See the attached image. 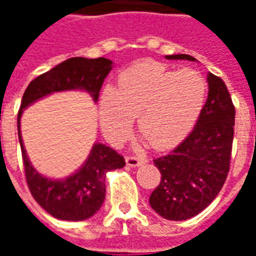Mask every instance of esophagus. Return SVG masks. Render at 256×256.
<instances>
[{
    "instance_id": "1",
    "label": "esophagus",
    "mask_w": 256,
    "mask_h": 256,
    "mask_svg": "<svg viewBox=\"0 0 256 256\" xmlns=\"http://www.w3.org/2000/svg\"><path fill=\"white\" fill-rule=\"evenodd\" d=\"M126 163L130 167H138L146 163V158H142V156H128L126 158Z\"/></svg>"
}]
</instances>
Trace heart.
<instances>
[{
    "mask_svg": "<svg viewBox=\"0 0 256 256\" xmlns=\"http://www.w3.org/2000/svg\"><path fill=\"white\" fill-rule=\"evenodd\" d=\"M206 96L207 80L196 70H167L155 62L137 64L120 75L118 88L102 90L101 128L108 138L120 141L137 114L138 130L150 144L158 150L172 148L198 122Z\"/></svg>",
    "mask_w": 256,
    "mask_h": 256,
    "instance_id": "1",
    "label": "heart"
}]
</instances>
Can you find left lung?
I'll use <instances>...</instances> for the list:
<instances>
[{"label": "left lung", "mask_w": 256, "mask_h": 256, "mask_svg": "<svg viewBox=\"0 0 256 256\" xmlns=\"http://www.w3.org/2000/svg\"><path fill=\"white\" fill-rule=\"evenodd\" d=\"M166 58L196 62L182 53ZM207 84V101L190 134L172 154L154 160L162 180L150 193V204L166 220H185L202 212L229 172L236 112L222 79L208 72Z\"/></svg>", "instance_id": "obj_1"}]
</instances>
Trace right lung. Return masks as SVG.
<instances>
[{
	"label": "right lung",
	"instance_id": "1",
	"mask_svg": "<svg viewBox=\"0 0 256 256\" xmlns=\"http://www.w3.org/2000/svg\"><path fill=\"white\" fill-rule=\"evenodd\" d=\"M112 68L114 63L106 58H68L32 79L22 98L18 114V134L27 184L36 203L58 220H84L93 216L106 198V172L122 168L124 159L110 146L94 142L84 164L68 177L42 176L28 159L20 130V119L27 106L53 93L80 90L97 102L104 79Z\"/></svg>",
	"mask_w": 256,
	"mask_h": 256
}]
</instances>
